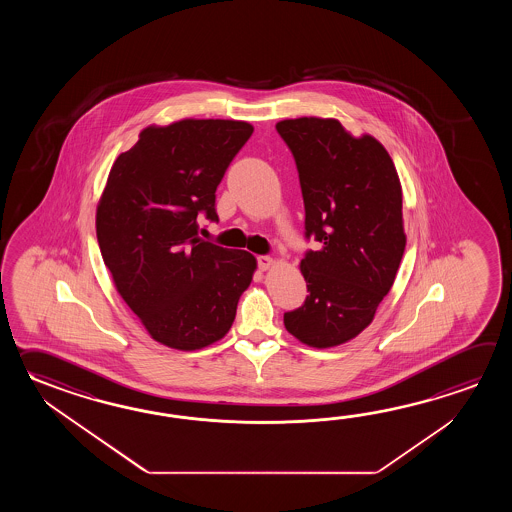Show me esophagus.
<instances>
[{
  "mask_svg": "<svg viewBox=\"0 0 512 512\" xmlns=\"http://www.w3.org/2000/svg\"><path fill=\"white\" fill-rule=\"evenodd\" d=\"M272 260L271 256H258V267H260L261 271H267V269H271Z\"/></svg>",
  "mask_w": 512,
  "mask_h": 512,
  "instance_id": "obj_1",
  "label": "esophagus"
}]
</instances>
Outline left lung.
Returning <instances> with one entry per match:
<instances>
[{
	"instance_id": "1",
	"label": "left lung",
	"mask_w": 512,
	"mask_h": 512,
	"mask_svg": "<svg viewBox=\"0 0 512 512\" xmlns=\"http://www.w3.org/2000/svg\"><path fill=\"white\" fill-rule=\"evenodd\" d=\"M293 153L305 207L304 304L285 329L313 348H333L368 327L390 293L406 236L403 190L392 157L371 135L355 139L335 119L276 124Z\"/></svg>"
}]
</instances>
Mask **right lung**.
I'll return each mask as SVG.
<instances>
[{
	"label": "right lung",
	"instance_id": "1",
	"mask_svg": "<svg viewBox=\"0 0 512 512\" xmlns=\"http://www.w3.org/2000/svg\"><path fill=\"white\" fill-rule=\"evenodd\" d=\"M241 120L150 126L111 166L97 208V240L115 287L164 346L201 349L229 333L256 258L201 240L197 218L218 221L216 190L252 135Z\"/></svg>",
	"mask_w": 512,
	"mask_h": 512
}]
</instances>
